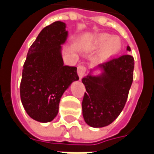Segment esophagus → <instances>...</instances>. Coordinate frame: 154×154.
<instances>
[{
    "mask_svg": "<svg viewBox=\"0 0 154 154\" xmlns=\"http://www.w3.org/2000/svg\"><path fill=\"white\" fill-rule=\"evenodd\" d=\"M86 71V68L84 65L79 64V65L77 66V74H78V76H79V77H80V79H82V78L85 76Z\"/></svg>",
    "mask_w": 154,
    "mask_h": 154,
    "instance_id": "34e87169",
    "label": "esophagus"
}]
</instances>
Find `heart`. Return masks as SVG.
Listing matches in <instances>:
<instances>
[{"mask_svg":"<svg viewBox=\"0 0 154 154\" xmlns=\"http://www.w3.org/2000/svg\"><path fill=\"white\" fill-rule=\"evenodd\" d=\"M99 56L101 61H105L117 54L121 50V42L118 37H112L109 34L102 33L98 35L93 41V47L100 49L103 47Z\"/></svg>","mask_w":154,"mask_h":154,"instance_id":"heart-1","label":"heart"}]
</instances>
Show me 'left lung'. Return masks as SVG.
Returning <instances> with one entry per match:
<instances>
[{"label": "left lung", "instance_id": "1", "mask_svg": "<svg viewBox=\"0 0 154 154\" xmlns=\"http://www.w3.org/2000/svg\"><path fill=\"white\" fill-rule=\"evenodd\" d=\"M127 51H131L127 46ZM135 61L126 54L103 63L104 73L82 78L86 92L82 100L84 120L92 127H103L118 118L126 104L134 73Z\"/></svg>", "mask_w": 154, "mask_h": 154}]
</instances>
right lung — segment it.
Instances as JSON below:
<instances>
[{
    "instance_id": "1",
    "label": "right lung",
    "mask_w": 154,
    "mask_h": 154,
    "mask_svg": "<svg viewBox=\"0 0 154 154\" xmlns=\"http://www.w3.org/2000/svg\"><path fill=\"white\" fill-rule=\"evenodd\" d=\"M57 21L41 31L28 50L23 68L20 97L25 111L41 122L54 119L61 96L73 81L79 79L77 68L63 65L61 44L68 32Z\"/></svg>"
}]
</instances>
